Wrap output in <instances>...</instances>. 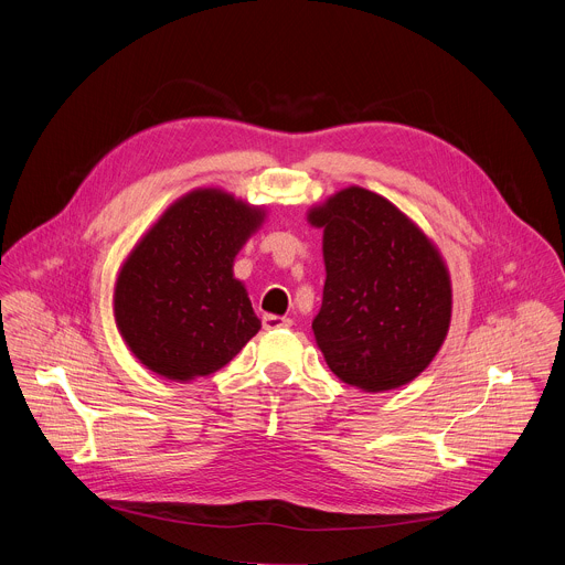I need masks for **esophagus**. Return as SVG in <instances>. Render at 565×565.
I'll list each match as a JSON object with an SVG mask.
<instances>
[{
	"label": "esophagus",
	"mask_w": 565,
	"mask_h": 565,
	"mask_svg": "<svg viewBox=\"0 0 565 565\" xmlns=\"http://www.w3.org/2000/svg\"><path fill=\"white\" fill-rule=\"evenodd\" d=\"M292 327V319L290 317H281V315H264V329L273 331V329H288Z\"/></svg>",
	"instance_id": "obj_1"
}]
</instances>
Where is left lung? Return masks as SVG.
Segmentation results:
<instances>
[{"instance_id":"8db88e82","label":"left lung","mask_w":565,"mask_h":565,"mask_svg":"<svg viewBox=\"0 0 565 565\" xmlns=\"http://www.w3.org/2000/svg\"><path fill=\"white\" fill-rule=\"evenodd\" d=\"M324 230L327 281L312 319L329 369L364 393L416 380L451 321V279L434 241L388 199L360 185L306 212Z\"/></svg>"}]
</instances>
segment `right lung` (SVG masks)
Here are the masks:
<instances>
[{
  "mask_svg": "<svg viewBox=\"0 0 565 565\" xmlns=\"http://www.w3.org/2000/svg\"><path fill=\"white\" fill-rule=\"evenodd\" d=\"M266 207L221 188L177 199L140 236L114 284L116 329L140 364L190 382L223 369L262 329L234 257Z\"/></svg>",
  "mask_w": 565,
  "mask_h": 565,
  "instance_id": "obj_1",
  "label": "right lung"
}]
</instances>
